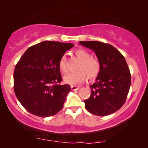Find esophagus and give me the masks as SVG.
<instances>
[{"mask_svg":"<svg viewBox=\"0 0 148 148\" xmlns=\"http://www.w3.org/2000/svg\"><path fill=\"white\" fill-rule=\"evenodd\" d=\"M80 88L79 86H71V90H78Z\"/></svg>","mask_w":148,"mask_h":148,"instance_id":"34e87169","label":"esophagus"}]
</instances>
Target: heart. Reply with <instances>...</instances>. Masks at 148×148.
Listing matches in <instances>:
<instances>
[{
    "label": "heart",
    "instance_id": "b5f03b06",
    "mask_svg": "<svg viewBox=\"0 0 148 148\" xmlns=\"http://www.w3.org/2000/svg\"><path fill=\"white\" fill-rule=\"evenodd\" d=\"M75 55L80 60L75 72L69 73L64 77V82L70 85H78L86 80L87 77L90 79H94L100 74L101 70L100 62L97 58L92 57L91 54L86 50H76ZM58 68L62 73L67 71V59L65 54L60 58Z\"/></svg>",
    "mask_w": 148,
    "mask_h": 148
}]
</instances>
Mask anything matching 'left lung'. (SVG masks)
Returning <instances> with one entry per match:
<instances>
[{
  "label": "left lung",
  "mask_w": 148,
  "mask_h": 148,
  "mask_svg": "<svg viewBox=\"0 0 148 148\" xmlns=\"http://www.w3.org/2000/svg\"><path fill=\"white\" fill-rule=\"evenodd\" d=\"M94 50L101 70L96 82L90 86L91 96L85 107L97 116H106L119 110L126 101L131 86V73L125 58L114 46L98 41H80Z\"/></svg>",
  "instance_id": "8db88e82"
}]
</instances>
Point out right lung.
<instances>
[{
  "instance_id": "add662e5",
  "label": "right lung",
  "mask_w": 148,
  "mask_h": 148,
  "mask_svg": "<svg viewBox=\"0 0 148 148\" xmlns=\"http://www.w3.org/2000/svg\"><path fill=\"white\" fill-rule=\"evenodd\" d=\"M70 43L44 41L29 47L16 64L14 91L27 111L40 117L53 116L61 110L69 85H60V58L73 47Z\"/></svg>"
}]
</instances>
